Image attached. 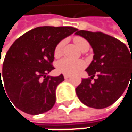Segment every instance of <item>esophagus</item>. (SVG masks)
I'll list each match as a JSON object with an SVG mask.
<instances>
[{"label":"esophagus","instance_id":"esophagus-1","mask_svg":"<svg viewBox=\"0 0 132 132\" xmlns=\"http://www.w3.org/2000/svg\"><path fill=\"white\" fill-rule=\"evenodd\" d=\"M70 77V76L69 75H68V74H64V79H69Z\"/></svg>","mask_w":132,"mask_h":132}]
</instances>
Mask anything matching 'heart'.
Here are the masks:
<instances>
[{
  "mask_svg": "<svg viewBox=\"0 0 132 132\" xmlns=\"http://www.w3.org/2000/svg\"><path fill=\"white\" fill-rule=\"evenodd\" d=\"M73 40L79 50L82 47H83L85 45L89 44L86 40L80 37H76ZM64 43H65V41L61 40L56 46L55 50H54V56L55 57L57 58L62 55ZM83 66H84L83 61L79 60H72L69 58H63V59L60 60L56 64V68L59 72L64 73V74H69V75L76 73V72H78L81 69H82Z\"/></svg>",
  "mask_w": 132,
  "mask_h": 132,
  "instance_id": "heart-1",
  "label": "heart"
}]
</instances>
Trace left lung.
<instances>
[{
  "label": "left lung",
  "mask_w": 132,
  "mask_h": 132,
  "mask_svg": "<svg viewBox=\"0 0 132 132\" xmlns=\"http://www.w3.org/2000/svg\"><path fill=\"white\" fill-rule=\"evenodd\" d=\"M76 34L89 43L94 53L86 69L90 78L82 79L76 95L89 107L106 108L119 99L132 81L131 52L120 40L101 32L79 30ZM95 75L98 78L92 83Z\"/></svg>",
  "instance_id": "obj_1"
}]
</instances>
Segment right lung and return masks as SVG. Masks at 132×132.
Masks as SVG:
<instances>
[{"label": "right lung", "mask_w": 132, "mask_h": 132, "mask_svg": "<svg viewBox=\"0 0 132 132\" xmlns=\"http://www.w3.org/2000/svg\"><path fill=\"white\" fill-rule=\"evenodd\" d=\"M76 31L72 27H39L14 41L5 56L1 74L0 70V86L18 109L39 115L53 107L56 89L64 80L63 74L47 76L55 69L54 50Z\"/></svg>", "instance_id": "right-lung-1"}]
</instances>
